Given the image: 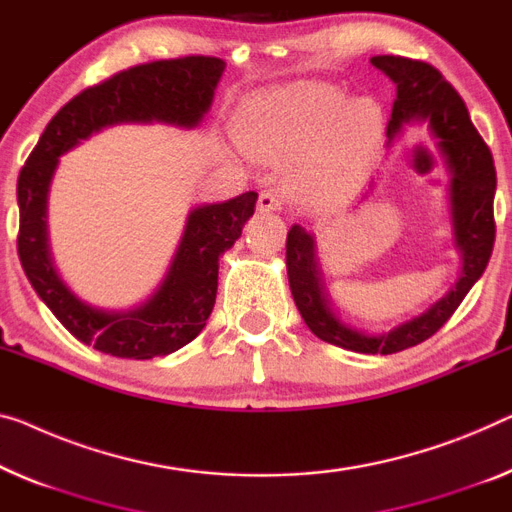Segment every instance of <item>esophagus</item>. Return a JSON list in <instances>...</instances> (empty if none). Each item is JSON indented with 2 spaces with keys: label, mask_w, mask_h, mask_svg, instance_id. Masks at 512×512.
<instances>
[{
  "label": "esophagus",
  "mask_w": 512,
  "mask_h": 512,
  "mask_svg": "<svg viewBox=\"0 0 512 512\" xmlns=\"http://www.w3.org/2000/svg\"><path fill=\"white\" fill-rule=\"evenodd\" d=\"M280 207H282V200L278 193H273V190H264V193H259V200H257L259 211H278Z\"/></svg>",
  "instance_id": "34e87169"
}]
</instances>
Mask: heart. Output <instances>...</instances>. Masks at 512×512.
<instances>
[{
	"label": "heart",
	"instance_id": "1",
	"mask_svg": "<svg viewBox=\"0 0 512 512\" xmlns=\"http://www.w3.org/2000/svg\"><path fill=\"white\" fill-rule=\"evenodd\" d=\"M381 135V112L368 98L345 103L329 85H305L255 98L236 117L241 147L257 158H300L296 181L312 195L340 193Z\"/></svg>",
	"mask_w": 512,
	"mask_h": 512
}]
</instances>
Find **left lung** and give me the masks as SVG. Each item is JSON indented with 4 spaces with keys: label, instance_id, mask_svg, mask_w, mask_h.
Wrapping results in <instances>:
<instances>
[{
    "label": "left lung",
    "instance_id": "left-lung-1",
    "mask_svg": "<svg viewBox=\"0 0 512 512\" xmlns=\"http://www.w3.org/2000/svg\"><path fill=\"white\" fill-rule=\"evenodd\" d=\"M370 61L395 85V103L386 128L388 144L402 131V126L414 121L427 124L430 133L437 137V147L451 172L453 232L462 257L460 280L423 315L395 326L388 333L370 335L342 324L335 317L319 273L315 239L301 225H292L287 232V276L296 308L319 340L358 354H395L432 338L451 319L474 282L483 276L497 232V172L492 151L471 124L467 105L437 68L425 61L393 55H379Z\"/></svg>",
    "mask_w": 512,
    "mask_h": 512
}]
</instances>
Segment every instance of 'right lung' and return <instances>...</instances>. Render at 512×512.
<instances>
[{
  "mask_svg": "<svg viewBox=\"0 0 512 512\" xmlns=\"http://www.w3.org/2000/svg\"><path fill=\"white\" fill-rule=\"evenodd\" d=\"M225 61L179 57L126 68L61 108L45 126L18 177V257L36 294L68 333L117 358L167 356L195 340L216 303L218 257L234 246L255 213L257 193L190 211L170 271L156 294L133 310H101L80 301L57 276L48 243V190L59 156L114 124L195 128L209 112Z\"/></svg>",
  "mask_w": 512,
  "mask_h": 512,
  "instance_id": "add662e5",
  "label": "right lung"
}]
</instances>
